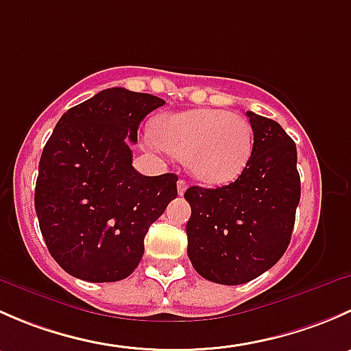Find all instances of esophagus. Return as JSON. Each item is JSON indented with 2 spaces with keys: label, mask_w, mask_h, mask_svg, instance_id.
<instances>
[{
  "label": "esophagus",
  "mask_w": 351,
  "mask_h": 351,
  "mask_svg": "<svg viewBox=\"0 0 351 351\" xmlns=\"http://www.w3.org/2000/svg\"><path fill=\"white\" fill-rule=\"evenodd\" d=\"M176 189H178V195H183V193L186 192V189H189V183H186L185 180H178V183H176Z\"/></svg>",
  "instance_id": "34e87169"
}]
</instances>
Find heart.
Masks as SVG:
<instances>
[{
  "mask_svg": "<svg viewBox=\"0 0 351 351\" xmlns=\"http://www.w3.org/2000/svg\"><path fill=\"white\" fill-rule=\"evenodd\" d=\"M149 147L186 161L200 182L224 185L238 178L253 151V129L241 115L217 108L169 113L156 123Z\"/></svg>",
  "mask_w": 351,
  "mask_h": 351,
  "instance_id": "1",
  "label": "heart"
}]
</instances>
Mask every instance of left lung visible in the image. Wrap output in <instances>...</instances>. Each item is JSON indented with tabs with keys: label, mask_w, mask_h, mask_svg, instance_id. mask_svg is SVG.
Returning <instances> with one entry per match:
<instances>
[{
	"label": "left lung",
	"mask_w": 351,
	"mask_h": 351,
	"mask_svg": "<svg viewBox=\"0 0 351 351\" xmlns=\"http://www.w3.org/2000/svg\"><path fill=\"white\" fill-rule=\"evenodd\" d=\"M246 115L254 141L238 180L185 192L189 258L198 275L222 285L246 284L280 260L300 200L295 143L275 120Z\"/></svg>",
	"instance_id": "1"
}]
</instances>
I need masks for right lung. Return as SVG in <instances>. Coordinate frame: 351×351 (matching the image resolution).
<instances>
[{
	"mask_svg": "<svg viewBox=\"0 0 351 351\" xmlns=\"http://www.w3.org/2000/svg\"><path fill=\"white\" fill-rule=\"evenodd\" d=\"M166 101L108 88L69 108L49 137L35 185L38 226L59 267L86 282H117L137 268L149 226L176 198L178 176H144L130 144Z\"/></svg>",
	"mask_w": 351,
	"mask_h": 351,
	"instance_id": "obj_1",
	"label": "right lung"
}]
</instances>
